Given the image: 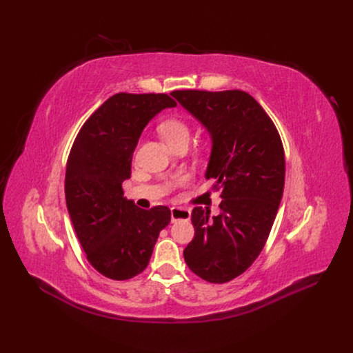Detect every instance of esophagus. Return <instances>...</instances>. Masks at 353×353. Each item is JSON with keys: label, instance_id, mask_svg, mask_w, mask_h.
Masks as SVG:
<instances>
[{"label": "esophagus", "instance_id": "1", "mask_svg": "<svg viewBox=\"0 0 353 353\" xmlns=\"http://www.w3.org/2000/svg\"><path fill=\"white\" fill-rule=\"evenodd\" d=\"M191 218V211L187 208H181V207H172L171 208V221L176 223L181 220L188 221Z\"/></svg>", "mask_w": 353, "mask_h": 353}]
</instances>
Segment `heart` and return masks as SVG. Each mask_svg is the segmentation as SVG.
I'll use <instances>...</instances> for the list:
<instances>
[{
  "mask_svg": "<svg viewBox=\"0 0 353 353\" xmlns=\"http://www.w3.org/2000/svg\"><path fill=\"white\" fill-rule=\"evenodd\" d=\"M159 133L166 143H172L179 139H190L188 126L179 119H168L159 125Z\"/></svg>",
  "mask_w": 353,
  "mask_h": 353,
  "instance_id": "1",
  "label": "heart"
}]
</instances>
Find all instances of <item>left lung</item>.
<instances>
[{
    "mask_svg": "<svg viewBox=\"0 0 353 353\" xmlns=\"http://www.w3.org/2000/svg\"><path fill=\"white\" fill-rule=\"evenodd\" d=\"M176 102L211 138L205 178L220 188L221 212L195 207L192 241L183 250L191 270L227 283L259 257L273 227L284 188V150L270 117L243 90H175Z\"/></svg>",
    "mask_w": 353,
    "mask_h": 353,
    "instance_id": "left-lung-1",
    "label": "left lung"
}]
</instances>
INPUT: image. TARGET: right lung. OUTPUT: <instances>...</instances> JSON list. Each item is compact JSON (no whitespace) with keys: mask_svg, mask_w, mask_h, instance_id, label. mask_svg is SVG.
<instances>
[{"mask_svg":"<svg viewBox=\"0 0 353 353\" xmlns=\"http://www.w3.org/2000/svg\"><path fill=\"white\" fill-rule=\"evenodd\" d=\"M168 94L117 93L86 121L65 168V204L89 263L112 280L142 273L171 210H142L123 196L132 155L146 125L166 108Z\"/></svg>","mask_w":353,"mask_h":353,"instance_id":"right-lung-1","label":"right lung"}]
</instances>
